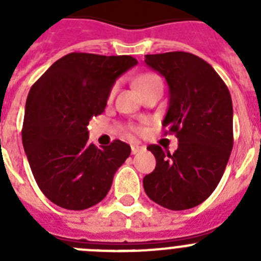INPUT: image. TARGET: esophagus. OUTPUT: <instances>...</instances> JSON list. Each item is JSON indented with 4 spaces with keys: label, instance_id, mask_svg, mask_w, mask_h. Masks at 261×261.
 I'll list each match as a JSON object with an SVG mask.
<instances>
[{
    "label": "esophagus",
    "instance_id": "esophagus-1",
    "mask_svg": "<svg viewBox=\"0 0 261 261\" xmlns=\"http://www.w3.org/2000/svg\"><path fill=\"white\" fill-rule=\"evenodd\" d=\"M130 149H132V154H138V153H141L142 150H145V146H141V145L133 144L132 146H130Z\"/></svg>",
    "mask_w": 261,
    "mask_h": 261
}]
</instances>
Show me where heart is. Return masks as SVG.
Returning a JSON list of instances; mask_svg holds the SVG:
<instances>
[{"label":"heart","mask_w":261,"mask_h":261,"mask_svg":"<svg viewBox=\"0 0 261 261\" xmlns=\"http://www.w3.org/2000/svg\"><path fill=\"white\" fill-rule=\"evenodd\" d=\"M154 84H162L161 78H159L156 74H154V73H145V74L140 75V77L136 80V85H137L140 91H142L144 89H146V87L151 86V85ZM115 93H116V85H114V86L111 87L110 95H108L110 96V99L114 98Z\"/></svg>","instance_id":"1"}]
</instances>
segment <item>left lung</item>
Masks as SVG:
<instances>
[{
	"instance_id": "8db88e82",
	"label": "left lung",
	"mask_w": 261,
	"mask_h": 261,
	"mask_svg": "<svg viewBox=\"0 0 261 261\" xmlns=\"http://www.w3.org/2000/svg\"><path fill=\"white\" fill-rule=\"evenodd\" d=\"M146 65L170 89L165 135L175 133L174 154L149 145L155 170L144 177L146 195L163 208L186 211L208 199L220 183L234 144L231 95L208 62L188 52L146 55Z\"/></svg>"
}]
</instances>
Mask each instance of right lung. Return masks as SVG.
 I'll list each match as a JSON object with an SVG mask.
<instances>
[{
    "label": "right lung",
    "instance_id": "right-lung-1",
    "mask_svg": "<svg viewBox=\"0 0 261 261\" xmlns=\"http://www.w3.org/2000/svg\"><path fill=\"white\" fill-rule=\"evenodd\" d=\"M132 56L73 52L57 60L32 85L22 141L40 191L53 204L84 211L106 197L130 146L115 140L89 142L90 119L103 114L117 77L135 66Z\"/></svg>",
    "mask_w": 261,
    "mask_h": 261
}]
</instances>
